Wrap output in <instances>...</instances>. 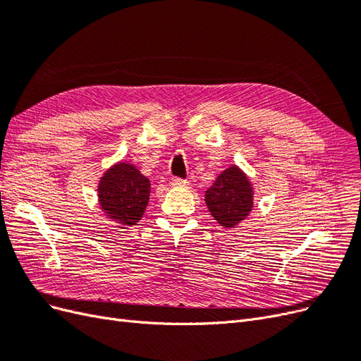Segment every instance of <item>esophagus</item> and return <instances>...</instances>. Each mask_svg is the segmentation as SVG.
I'll return each instance as SVG.
<instances>
[{
  "mask_svg": "<svg viewBox=\"0 0 361 361\" xmlns=\"http://www.w3.org/2000/svg\"><path fill=\"white\" fill-rule=\"evenodd\" d=\"M187 180H183V179H180V178H173L171 179V182H170V185L171 187H174V188H182V187H187Z\"/></svg>",
  "mask_w": 361,
  "mask_h": 361,
  "instance_id": "esophagus-1",
  "label": "esophagus"
}]
</instances>
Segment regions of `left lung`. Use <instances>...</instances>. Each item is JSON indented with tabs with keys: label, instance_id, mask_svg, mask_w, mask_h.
<instances>
[{
	"label": "left lung",
	"instance_id": "8db88e82",
	"mask_svg": "<svg viewBox=\"0 0 361 361\" xmlns=\"http://www.w3.org/2000/svg\"><path fill=\"white\" fill-rule=\"evenodd\" d=\"M255 190L247 174L238 166L227 167L204 192V202L220 226L233 228L250 215Z\"/></svg>",
	"mask_w": 361,
	"mask_h": 361
}]
</instances>
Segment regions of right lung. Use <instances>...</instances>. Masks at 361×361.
Wrapping results in <instances>:
<instances>
[{
    "label": "right lung",
    "instance_id": "1",
    "mask_svg": "<svg viewBox=\"0 0 361 361\" xmlns=\"http://www.w3.org/2000/svg\"><path fill=\"white\" fill-rule=\"evenodd\" d=\"M150 180L133 164L120 161L106 169L97 185V200L110 221L118 227L135 226L145 215Z\"/></svg>",
    "mask_w": 361,
    "mask_h": 361
}]
</instances>
